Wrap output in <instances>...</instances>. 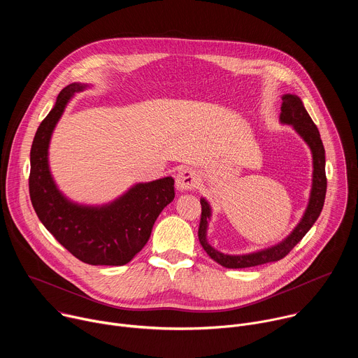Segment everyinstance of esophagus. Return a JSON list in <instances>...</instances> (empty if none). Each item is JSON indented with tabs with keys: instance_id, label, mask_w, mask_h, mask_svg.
<instances>
[{
	"instance_id": "obj_1",
	"label": "esophagus",
	"mask_w": 358,
	"mask_h": 358,
	"mask_svg": "<svg viewBox=\"0 0 358 358\" xmlns=\"http://www.w3.org/2000/svg\"><path fill=\"white\" fill-rule=\"evenodd\" d=\"M176 185H177V188L180 191L194 189L198 185L196 173L192 169H189V167L180 170L177 177H176Z\"/></svg>"
}]
</instances>
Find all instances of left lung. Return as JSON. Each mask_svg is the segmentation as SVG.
<instances>
[{
    "label": "left lung",
    "instance_id": "left-lung-1",
    "mask_svg": "<svg viewBox=\"0 0 358 358\" xmlns=\"http://www.w3.org/2000/svg\"><path fill=\"white\" fill-rule=\"evenodd\" d=\"M280 122L285 124H292L294 130L303 137V140L309 144L312 155H313V185L310 192L309 206L306 208V213L299 222V225L293 229V232L280 243L255 252L249 255H225L215 250L207 242V228L211 217V208L206 199H201V221L198 228V239L210 257L218 262L220 265L229 269H242L258 266L269 262H276L283 259L286 255L301 241V238L309 232L313 224L317 221L326 198L327 189V178H326V156L324 147L320 138L319 129L313 123L308 110L304 109L301 100L296 94H283L282 96V108H280Z\"/></svg>",
    "mask_w": 358,
    "mask_h": 358
}]
</instances>
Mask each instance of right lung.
I'll list each match as a JSON object with an SVG mask.
<instances>
[{"mask_svg":"<svg viewBox=\"0 0 358 358\" xmlns=\"http://www.w3.org/2000/svg\"><path fill=\"white\" fill-rule=\"evenodd\" d=\"M85 87L79 83L64 87L39 124L31 147L29 196L39 221L75 258L89 265L122 266L143 249L157 217L174 199V180L137 184L99 208L78 206L59 192L49 173V140L71 96Z\"/></svg>","mask_w":358,"mask_h":358,"instance_id":"obj_1","label":"right lung"}]
</instances>
